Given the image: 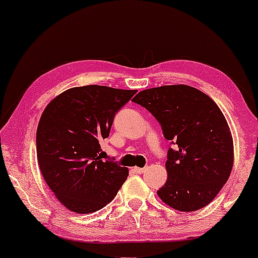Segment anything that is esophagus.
I'll return each instance as SVG.
<instances>
[{
  "label": "esophagus",
  "mask_w": 258,
  "mask_h": 258,
  "mask_svg": "<svg viewBox=\"0 0 258 258\" xmlns=\"http://www.w3.org/2000/svg\"><path fill=\"white\" fill-rule=\"evenodd\" d=\"M133 171H135L136 173H144L147 171V167H133Z\"/></svg>",
  "instance_id": "esophagus-1"
}]
</instances>
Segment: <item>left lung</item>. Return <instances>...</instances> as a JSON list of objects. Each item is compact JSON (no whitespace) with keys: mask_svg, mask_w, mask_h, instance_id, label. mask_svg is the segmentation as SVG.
<instances>
[{"mask_svg":"<svg viewBox=\"0 0 258 258\" xmlns=\"http://www.w3.org/2000/svg\"><path fill=\"white\" fill-rule=\"evenodd\" d=\"M135 103L161 125L168 149L167 180L158 190L166 205L180 212L203 209L229 178L234 161L233 137L218 105L191 86L167 85L141 91Z\"/></svg>","mask_w":258,"mask_h":258,"instance_id":"left-lung-1","label":"left lung"}]
</instances>
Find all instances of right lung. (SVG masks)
I'll return each mask as SVG.
<instances>
[{"instance_id":"add662e5","label":"right lung","mask_w":258,"mask_h":258,"mask_svg":"<svg viewBox=\"0 0 258 258\" xmlns=\"http://www.w3.org/2000/svg\"><path fill=\"white\" fill-rule=\"evenodd\" d=\"M136 90L73 87L44 108L36 132L37 162L55 198L70 211L91 214L116 197L128 168L100 158V142Z\"/></svg>"}]
</instances>
